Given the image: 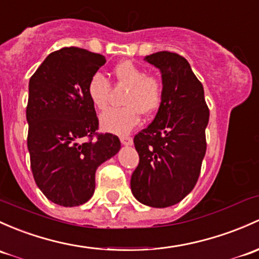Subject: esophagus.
I'll list each match as a JSON object with an SVG mask.
<instances>
[{"label":"esophagus","instance_id":"34e87169","mask_svg":"<svg viewBox=\"0 0 259 259\" xmlns=\"http://www.w3.org/2000/svg\"><path fill=\"white\" fill-rule=\"evenodd\" d=\"M120 141L122 145H132L133 144V139L130 137H121Z\"/></svg>","mask_w":259,"mask_h":259}]
</instances>
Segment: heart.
I'll return each mask as SVG.
<instances>
[{"label":"heart","instance_id":"obj_1","mask_svg":"<svg viewBox=\"0 0 259 259\" xmlns=\"http://www.w3.org/2000/svg\"><path fill=\"white\" fill-rule=\"evenodd\" d=\"M116 83L127 87L122 98V105L118 109H109L100 116L103 130L114 134H126L134 129L140 120V113L150 115L157 110L162 102L164 84L152 74L132 61H122L114 67ZM110 83L104 74L97 72L92 74L87 84L89 100L98 110L108 107Z\"/></svg>","mask_w":259,"mask_h":259}]
</instances>
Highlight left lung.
Listing matches in <instances>:
<instances>
[{
  "label": "left lung",
  "instance_id": "8db88e82",
  "mask_svg": "<svg viewBox=\"0 0 259 259\" xmlns=\"http://www.w3.org/2000/svg\"><path fill=\"white\" fill-rule=\"evenodd\" d=\"M145 61L161 72L164 95L154 120L134 138L140 160L130 186L139 202L164 208L179 203L197 182L209 110L202 84L184 57L162 51Z\"/></svg>",
  "mask_w": 259,
  "mask_h": 259
}]
</instances>
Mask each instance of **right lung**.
I'll list each match as a JSON object with an SVG mask.
<instances>
[{
  "instance_id": "add662e5",
  "label": "right lung",
  "mask_w": 259,
  "mask_h": 259,
  "mask_svg": "<svg viewBox=\"0 0 259 259\" xmlns=\"http://www.w3.org/2000/svg\"><path fill=\"white\" fill-rule=\"evenodd\" d=\"M105 57L83 48L53 52L29 79L28 146L34 181L48 200L64 207L94 194L98 166L120 150L113 134H98L94 105L87 94L92 74Z\"/></svg>"
}]
</instances>
